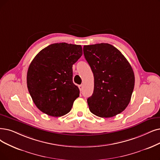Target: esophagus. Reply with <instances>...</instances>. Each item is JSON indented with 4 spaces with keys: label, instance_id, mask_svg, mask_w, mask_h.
Here are the masks:
<instances>
[{
    "label": "esophagus",
    "instance_id": "obj_1",
    "mask_svg": "<svg viewBox=\"0 0 160 160\" xmlns=\"http://www.w3.org/2000/svg\"><path fill=\"white\" fill-rule=\"evenodd\" d=\"M79 88L80 91H82V89H83V85H79Z\"/></svg>",
    "mask_w": 160,
    "mask_h": 160
}]
</instances>
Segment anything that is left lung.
<instances>
[{
	"mask_svg": "<svg viewBox=\"0 0 160 160\" xmlns=\"http://www.w3.org/2000/svg\"><path fill=\"white\" fill-rule=\"evenodd\" d=\"M85 58L94 75V91L88 98L90 111L101 118H112L129 104L135 75L120 51L108 43L85 45Z\"/></svg>",
	"mask_w": 160,
	"mask_h": 160,
	"instance_id": "left-lung-1",
	"label": "left lung"
}]
</instances>
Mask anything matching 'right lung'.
<instances>
[{
  "label": "right lung",
  "mask_w": 160,
  "mask_h": 160,
  "mask_svg": "<svg viewBox=\"0 0 160 160\" xmlns=\"http://www.w3.org/2000/svg\"><path fill=\"white\" fill-rule=\"evenodd\" d=\"M82 54L81 45L54 43L32 60L27 74L29 92L42 112L60 117L72 110L79 89L73 82L72 66Z\"/></svg>",
  "instance_id": "add662e5"
}]
</instances>
